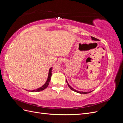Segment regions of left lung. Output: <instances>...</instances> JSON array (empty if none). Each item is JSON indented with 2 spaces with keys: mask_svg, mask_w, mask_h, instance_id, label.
Segmentation results:
<instances>
[{
  "mask_svg": "<svg viewBox=\"0 0 123 123\" xmlns=\"http://www.w3.org/2000/svg\"><path fill=\"white\" fill-rule=\"evenodd\" d=\"M91 37L92 39V40H98V39H97V38H96L94 37L91 36ZM66 82H67V84H68V87H69L72 90H73V91H75V92H76L79 93H80V94H87V93H90L91 92H92V91H91V92H81V91H76V90H75V89H74L73 88H72L69 85V84H68L67 80H66Z\"/></svg>",
  "mask_w": 123,
  "mask_h": 123,
  "instance_id": "obj_1",
  "label": "left lung"
}]
</instances>
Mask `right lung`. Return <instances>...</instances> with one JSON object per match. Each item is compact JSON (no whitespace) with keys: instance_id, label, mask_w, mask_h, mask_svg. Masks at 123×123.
Listing matches in <instances>:
<instances>
[{"instance_id":"1","label":"right lung","mask_w":123,"mask_h":123,"mask_svg":"<svg viewBox=\"0 0 123 123\" xmlns=\"http://www.w3.org/2000/svg\"><path fill=\"white\" fill-rule=\"evenodd\" d=\"M52 68H51L49 70V75H48V79H47V80L46 82V83L44 84L42 87H41L40 88H38L36 89V90H32L31 91V92H39V91H42L43 90H44V89H45L48 86V85H49V82L51 80V77L52 76ZM28 91V90H27ZM29 91V90H28Z\"/></svg>"}]
</instances>
